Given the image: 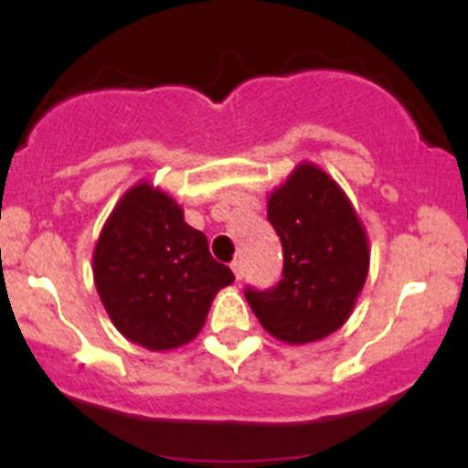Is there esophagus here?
<instances>
[{
  "label": "esophagus",
  "mask_w": 468,
  "mask_h": 468,
  "mask_svg": "<svg viewBox=\"0 0 468 468\" xmlns=\"http://www.w3.org/2000/svg\"><path fill=\"white\" fill-rule=\"evenodd\" d=\"M230 269H233V273H235V281H242V276H244L242 261H233V262H230Z\"/></svg>",
  "instance_id": "1"
}]
</instances>
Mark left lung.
<instances>
[{
  "label": "left lung",
  "mask_w": 468,
  "mask_h": 468,
  "mask_svg": "<svg viewBox=\"0 0 468 468\" xmlns=\"http://www.w3.org/2000/svg\"><path fill=\"white\" fill-rule=\"evenodd\" d=\"M267 219L282 244V278L244 290L258 322L287 344L328 337L348 319L369 273V242L342 187L301 163L269 195Z\"/></svg>",
  "instance_id": "8db88e82"
}]
</instances>
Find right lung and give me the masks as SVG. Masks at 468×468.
<instances>
[{
	"label": "right lung",
	"mask_w": 468,
	"mask_h": 468,
	"mask_svg": "<svg viewBox=\"0 0 468 468\" xmlns=\"http://www.w3.org/2000/svg\"><path fill=\"white\" fill-rule=\"evenodd\" d=\"M94 285L115 328L149 351H169L204 328L212 299L235 281L207 251L183 207L151 183L112 207L92 256Z\"/></svg>",
	"instance_id": "right-lung-1"
}]
</instances>
